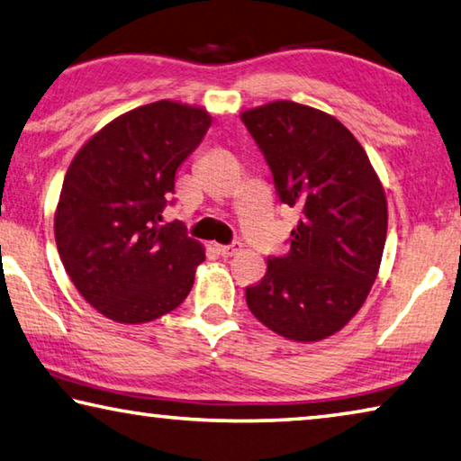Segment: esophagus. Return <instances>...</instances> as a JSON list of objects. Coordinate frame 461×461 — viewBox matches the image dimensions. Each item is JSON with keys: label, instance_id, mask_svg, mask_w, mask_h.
Wrapping results in <instances>:
<instances>
[{"label": "esophagus", "instance_id": "obj_1", "mask_svg": "<svg viewBox=\"0 0 461 461\" xmlns=\"http://www.w3.org/2000/svg\"><path fill=\"white\" fill-rule=\"evenodd\" d=\"M240 250H242V244L240 242H233L228 246H217V252L221 254V257H233V254H238Z\"/></svg>", "mask_w": 461, "mask_h": 461}]
</instances>
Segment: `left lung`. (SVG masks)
<instances>
[{
	"mask_svg": "<svg viewBox=\"0 0 461 461\" xmlns=\"http://www.w3.org/2000/svg\"><path fill=\"white\" fill-rule=\"evenodd\" d=\"M240 116L281 203L299 209L289 252L268 257L246 303L285 339H328L361 310L379 273L388 233L382 180L355 135L318 108L276 100Z\"/></svg>",
	"mask_w": 461,
	"mask_h": 461,
	"instance_id": "1",
	"label": "left lung"
}]
</instances>
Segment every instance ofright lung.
Wrapping results in <instances>:
<instances>
[{
	"label": "right lung",
	"instance_id": "obj_1",
	"mask_svg": "<svg viewBox=\"0 0 461 461\" xmlns=\"http://www.w3.org/2000/svg\"><path fill=\"white\" fill-rule=\"evenodd\" d=\"M211 127L201 106L158 100L92 135L65 174L55 242L79 294L102 316L143 324L191 294L204 248L162 223L178 166Z\"/></svg>",
	"mask_w": 461,
	"mask_h": 461
}]
</instances>
